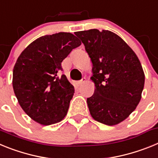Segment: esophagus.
<instances>
[{
  "mask_svg": "<svg viewBox=\"0 0 158 158\" xmlns=\"http://www.w3.org/2000/svg\"><path fill=\"white\" fill-rule=\"evenodd\" d=\"M86 81V78H85V77H82V79L81 81H79L77 82V84H78V85H81L82 84L84 83V82L85 81Z\"/></svg>",
  "mask_w": 158,
  "mask_h": 158,
  "instance_id": "esophagus-1",
  "label": "esophagus"
}]
</instances>
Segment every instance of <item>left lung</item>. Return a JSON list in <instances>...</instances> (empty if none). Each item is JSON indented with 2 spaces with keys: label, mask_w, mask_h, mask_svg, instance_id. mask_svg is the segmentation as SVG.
<instances>
[{
  "label": "left lung",
  "mask_w": 158,
  "mask_h": 158,
  "mask_svg": "<svg viewBox=\"0 0 158 158\" xmlns=\"http://www.w3.org/2000/svg\"><path fill=\"white\" fill-rule=\"evenodd\" d=\"M93 62L95 92L87 104L95 120L108 126L123 121L141 100L145 75L133 50L116 34L97 29L75 33Z\"/></svg>",
  "instance_id": "1"
}]
</instances>
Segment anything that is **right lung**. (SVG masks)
Here are the masks:
<instances>
[{"instance_id": "add662e5", "label": "right lung", "mask_w": 158, "mask_h": 158, "mask_svg": "<svg viewBox=\"0 0 158 158\" xmlns=\"http://www.w3.org/2000/svg\"><path fill=\"white\" fill-rule=\"evenodd\" d=\"M81 41L69 32L39 38L21 53L13 69L12 86L19 105L42 125L62 121L74 87L62 71V62Z\"/></svg>"}]
</instances>
